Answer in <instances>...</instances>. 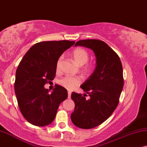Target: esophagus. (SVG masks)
<instances>
[{
	"instance_id": "1",
	"label": "esophagus",
	"mask_w": 147,
	"mask_h": 147,
	"mask_svg": "<svg viewBox=\"0 0 147 147\" xmlns=\"http://www.w3.org/2000/svg\"><path fill=\"white\" fill-rule=\"evenodd\" d=\"M71 97V93L70 92H68V98L70 99Z\"/></svg>"
}]
</instances>
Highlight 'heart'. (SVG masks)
I'll use <instances>...</instances> for the list:
<instances>
[{"mask_svg": "<svg viewBox=\"0 0 147 147\" xmlns=\"http://www.w3.org/2000/svg\"><path fill=\"white\" fill-rule=\"evenodd\" d=\"M71 56L75 63L80 66H83L85 63H87L89 57L87 51H86L85 49L81 48H75V50H72L71 52ZM62 60V57H60L59 59L58 60L57 63H56V70H57L60 69ZM92 70H93V65L91 64H86L83 68V71L85 72H90L92 71ZM81 83V79L78 77H66L60 81V85L63 86L64 88H66L68 90L73 89L76 86L80 85Z\"/></svg>", "mask_w": 147, "mask_h": 147, "instance_id": "b5f03b06", "label": "heart"}]
</instances>
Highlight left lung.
Wrapping results in <instances>:
<instances>
[{
  "instance_id": "8db88e82",
  "label": "left lung",
  "mask_w": 147,
  "mask_h": 147,
  "mask_svg": "<svg viewBox=\"0 0 147 147\" xmlns=\"http://www.w3.org/2000/svg\"><path fill=\"white\" fill-rule=\"evenodd\" d=\"M93 51L96 67L93 73L81 85L86 94L73 92L71 98L75 104L70 118L77 127L95 128L105 122L118 106L124 86L122 62L118 54L106 43L98 40H84L76 42Z\"/></svg>"
}]
</instances>
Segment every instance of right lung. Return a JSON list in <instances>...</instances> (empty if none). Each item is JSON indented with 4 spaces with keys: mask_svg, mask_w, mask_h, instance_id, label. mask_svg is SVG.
Wrapping results in <instances>:
<instances>
[{
    "mask_svg": "<svg viewBox=\"0 0 147 147\" xmlns=\"http://www.w3.org/2000/svg\"><path fill=\"white\" fill-rule=\"evenodd\" d=\"M74 41H48L37 43L29 48L16 71L15 92L23 117L37 126L50 124L55 118L60 103L68 97L65 88L56 85L52 93L44 85L56 75V63Z\"/></svg>",
    "mask_w": 147,
    "mask_h": 147,
    "instance_id": "add662e5",
    "label": "right lung"
}]
</instances>
